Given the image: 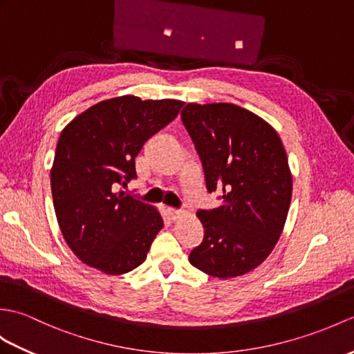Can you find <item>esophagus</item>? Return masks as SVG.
I'll return each mask as SVG.
<instances>
[{
	"label": "esophagus",
	"instance_id": "esophagus-1",
	"mask_svg": "<svg viewBox=\"0 0 354 354\" xmlns=\"http://www.w3.org/2000/svg\"><path fill=\"white\" fill-rule=\"evenodd\" d=\"M167 216L170 217V220L176 221L178 218L183 217V212L178 211V209H174V208H167Z\"/></svg>",
	"mask_w": 354,
	"mask_h": 354
}]
</instances>
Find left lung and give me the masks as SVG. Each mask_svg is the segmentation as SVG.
<instances>
[{
    "label": "left lung",
    "instance_id": "left-lung-1",
    "mask_svg": "<svg viewBox=\"0 0 354 354\" xmlns=\"http://www.w3.org/2000/svg\"><path fill=\"white\" fill-rule=\"evenodd\" d=\"M199 153L208 192L221 203L197 211L203 241L190 264L212 277L254 270L273 252L292 196L288 157L276 129L235 104L190 102L180 113Z\"/></svg>",
    "mask_w": 354,
    "mask_h": 354
}]
</instances>
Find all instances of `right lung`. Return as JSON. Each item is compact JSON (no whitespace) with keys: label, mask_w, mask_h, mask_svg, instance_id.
<instances>
[{"label":"right lung","mask_w":354,"mask_h":354,"mask_svg":"<svg viewBox=\"0 0 354 354\" xmlns=\"http://www.w3.org/2000/svg\"><path fill=\"white\" fill-rule=\"evenodd\" d=\"M183 105L123 95L92 105L63 128L51 167L54 209L66 244L88 267L118 276L146 259L162 217L116 190L136 178L146 140Z\"/></svg>","instance_id":"1"}]
</instances>
